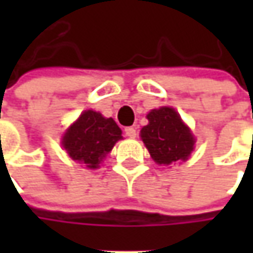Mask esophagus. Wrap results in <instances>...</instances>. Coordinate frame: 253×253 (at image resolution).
I'll use <instances>...</instances> for the list:
<instances>
[{
  "instance_id": "esophagus-1",
  "label": "esophagus",
  "mask_w": 253,
  "mask_h": 253,
  "mask_svg": "<svg viewBox=\"0 0 253 253\" xmlns=\"http://www.w3.org/2000/svg\"><path fill=\"white\" fill-rule=\"evenodd\" d=\"M125 135L129 136V138H135V136H136V128H133V126H126V128H125Z\"/></svg>"
}]
</instances>
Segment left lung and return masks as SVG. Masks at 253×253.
<instances>
[{
    "mask_svg": "<svg viewBox=\"0 0 253 253\" xmlns=\"http://www.w3.org/2000/svg\"><path fill=\"white\" fill-rule=\"evenodd\" d=\"M149 124L141 129V138L158 165L186 161L194 148V138L189 126L170 107L152 110Z\"/></svg>",
    "mask_w": 253,
    "mask_h": 253,
    "instance_id": "1",
    "label": "left lung"
}]
</instances>
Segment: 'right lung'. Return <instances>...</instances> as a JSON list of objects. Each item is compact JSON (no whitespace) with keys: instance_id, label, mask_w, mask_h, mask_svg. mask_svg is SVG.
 <instances>
[{"instance_id":"1","label":"right lung","mask_w":253,"mask_h":253,"mask_svg":"<svg viewBox=\"0 0 253 253\" xmlns=\"http://www.w3.org/2000/svg\"><path fill=\"white\" fill-rule=\"evenodd\" d=\"M121 133L112 118H104L100 112L88 110L67 129L62 143L73 161L82 162L88 169H97L115 142L122 139Z\"/></svg>"}]
</instances>
